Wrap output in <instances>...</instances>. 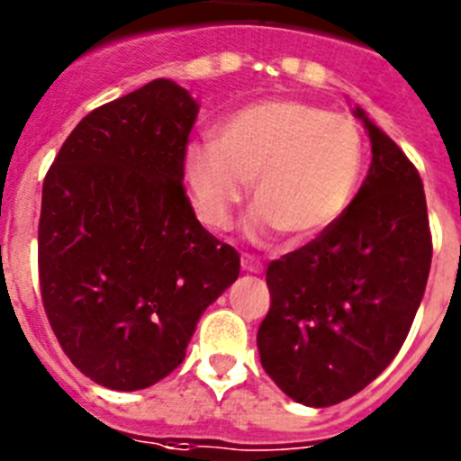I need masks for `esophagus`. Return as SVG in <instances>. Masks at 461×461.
Listing matches in <instances>:
<instances>
[{"label":"esophagus","instance_id":"obj_1","mask_svg":"<svg viewBox=\"0 0 461 461\" xmlns=\"http://www.w3.org/2000/svg\"><path fill=\"white\" fill-rule=\"evenodd\" d=\"M242 270L251 272V275H258V272L263 270V266H260V260L256 258V256L242 254Z\"/></svg>","mask_w":461,"mask_h":461}]
</instances>
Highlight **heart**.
<instances>
[{
	"mask_svg": "<svg viewBox=\"0 0 461 461\" xmlns=\"http://www.w3.org/2000/svg\"><path fill=\"white\" fill-rule=\"evenodd\" d=\"M362 164L365 142L351 117L307 101L260 99L233 110L217 138L191 142L185 182L198 219L221 230L254 177L251 230L309 242L348 212Z\"/></svg>",
	"mask_w": 461,
	"mask_h": 461,
	"instance_id": "heart-1",
	"label": "heart"
}]
</instances>
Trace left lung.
Returning <instances> with one entry per match:
<instances>
[{
  "label": "left lung",
  "mask_w": 461,
  "mask_h": 461,
  "mask_svg": "<svg viewBox=\"0 0 461 461\" xmlns=\"http://www.w3.org/2000/svg\"><path fill=\"white\" fill-rule=\"evenodd\" d=\"M372 166L335 226L267 266L260 365L297 404H339L397 356L431 266L422 180L397 142L356 108Z\"/></svg>",
  "instance_id": "1"
}]
</instances>
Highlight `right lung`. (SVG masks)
<instances>
[{"label":"right lung","mask_w":461,"mask_h":461,"mask_svg":"<svg viewBox=\"0 0 461 461\" xmlns=\"http://www.w3.org/2000/svg\"><path fill=\"white\" fill-rule=\"evenodd\" d=\"M195 115L185 87L152 80L83 117L43 180V307L68 360L104 388L168 376L240 275L182 185Z\"/></svg>","instance_id":"obj_1"}]
</instances>
